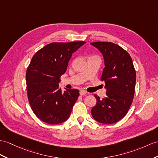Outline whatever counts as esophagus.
I'll return each mask as SVG.
<instances>
[{"label":"esophagus","mask_w":158,"mask_h":158,"mask_svg":"<svg viewBox=\"0 0 158 158\" xmlns=\"http://www.w3.org/2000/svg\"><path fill=\"white\" fill-rule=\"evenodd\" d=\"M86 94V92L84 90H80V94L81 96H84Z\"/></svg>","instance_id":"1"}]
</instances>
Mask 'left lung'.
Listing matches in <instances>:
<instances>
[{"mask_svg": "<svg viewBox=\"0 0 158 158\" xmlns=\"http://www.w3.org/2000/svg\"><path fill=\"white\" fill-rule=\"evenodd\" d=\"M102 53L105 67L101 80L105 84L106 97L100 99L92 109V116L104 124L114 123L123 118L133 102L136 72L128 52L112 42L90 43Z\"/></svg>", "mask_w": 158, "mask_h": 158, "instance_id": "left-lung-1", "label": "left lung"}]
</instances>
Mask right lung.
<instances>
[{"mask_svg": "<svg viewBox=\"0 0 158 158\" xmlns=\"http://www.w3.org/2000/svg\"><path fill=\"white\" fill-rule=\"evenodd\" d=\"M85 43L53 42L33 56L26 72L27 92L31 108L42 121L59 124L70 117L79 90L74 88L62 92L59 82L72 53Z\"/></svg>", "mask_w": 158, "mask_h": 158, "instance_id": "right-lung-1", "label": "right lung"}]
</instances>
